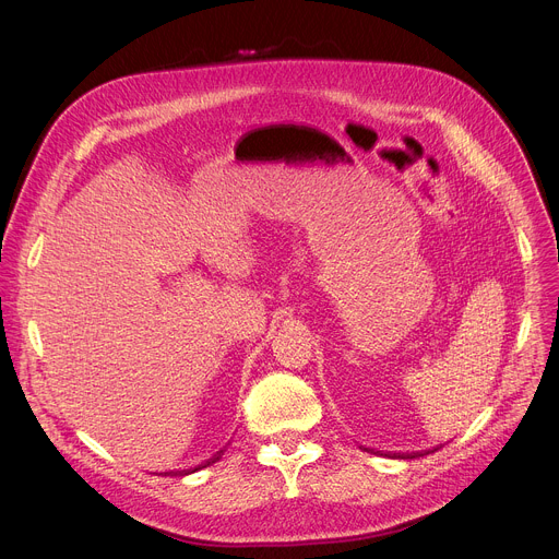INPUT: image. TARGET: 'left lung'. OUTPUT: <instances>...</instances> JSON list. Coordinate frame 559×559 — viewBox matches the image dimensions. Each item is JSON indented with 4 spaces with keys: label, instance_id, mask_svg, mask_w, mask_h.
Here are the masks:
<instances>
[{
    "label": "left lung",
    "instance_id": "left-lung-1",
    "mask_svg": "<svg viewBox=\"0 0 559 559\" xmlns=\"http://www.w3.org/2000/svg\"><path fill=\"white\" fill-rule=\"evenodd\" d=\"M426 453H430V451H415V453H394L392 457H403V460H413V457H421V455H426Z\"/></svg>",
    "mask_w": 559,
    "mask_h": 559
}]
</instances>
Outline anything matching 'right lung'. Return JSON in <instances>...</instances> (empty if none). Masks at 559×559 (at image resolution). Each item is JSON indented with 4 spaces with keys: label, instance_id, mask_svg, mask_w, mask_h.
<instances>
[{
    "label": "right lung",
    "instance_id": "1",
    "mask_svg": "<svg viewBox=\"0 0 559 559\" xmlns=\"http://www.w3.org/2000/svg\"><path fill=\"white\" fill-rule=\"evenodd\" d=\"M222 453H224V449H222V451H217V453H215V455H213V457H211V460H205V462H203V464H199V466H197V468H201V466H209V464H213V462H217V460H219V457H222ZM197 468H192V472H197ZM179 474H181V472H179ZM169 476H176V472H169Z\"/></svg>",
    "mask_w": 559,
    "mask_h": 559
}]
</instances>
